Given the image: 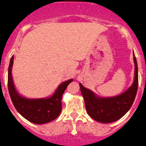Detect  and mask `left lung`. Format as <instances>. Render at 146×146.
Instances as JSON below:
<instances>
[{"label": "left lung", "mask_w": 146, "mask_h": 146, "mask_svg": "<svg viewBox=\"0 0 146 146\" xmlns=\"http://www.w3.org/2000/svg\"><path fill=\"white\" fill-rule=\"evenodd\" d=\"M134 62V78L127 90L113 97H100L92 90L80 84V92L85 102L86 110L90 116L101 123H110L119 120L126 114L133 104L138 88V67L133 53Z\"/></svg>", "instance_id": "1"}]
</instances>
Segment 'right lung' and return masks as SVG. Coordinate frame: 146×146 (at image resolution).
<instances>
[{
  "label": "right lung",
  "instance_id": "add662e5",
  "mask_svg": "<svg viewBox=\"0 0 146 146\" xmlns=\"http://www.w3.org/2000/svg\"><path fill=\"white\" fill-rule=\"evenodd\" d=\"M13 56L8 68V90L13 105L23 117L32 123L42 125L58 117L62 110V96L66 87L73 79L62 82L52 96L42 98H28L20 95L13 82L12 68Z\"/></svg>",
  "mask_w": 146,
  "mask_h": 146
}]
</instances>
